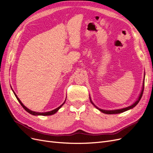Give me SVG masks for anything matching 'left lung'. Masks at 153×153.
I'll return each mask as SVG.
<instances>
[{"label":"left lung","instance_id":"left-lung-1","mask_svg":"<svg viewBox=\"0 0 153 153\" xmlns=\"http://www.w3.org/2000/svg\"><path fill=\"white\" fill-rule=\"evenodd\" d=\"M144 80H145V73H144V78H143V84H142V91L140 92V94L139 95V96H138V98H137V101H135V103H133L131 105L129 106H127V107L126 108H121V109H117V110H103V109H101V108H99L98 106H96L94 103L92 102V101L91 100V96L89 95V99H90V101L91 103L95 107L98 109L100 111H101V112H103L104 114H120V113H122V112H126V111L128 110H130V109H132L133 107H135V106L138 103V102H139L141 98H142V94H143V89H144Z\"/></svg>","mask_w":153,"mask_h":153}]
</instances>
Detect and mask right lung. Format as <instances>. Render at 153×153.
I'll return each mask as SVG.
<instances>
[{
    "instance_id": "add662e5",
    "label": "right lung",
    "mask_w": 153,
    "mask_h": 153,
    "mask_svg": "<svg viewBox=\"0 0 153 153\" xmlns=\"http://www.w3.org/2000/svg\"><path fill=\"white\" fill-rule=\"evenodd\" d=\"M11 89H12V91H13V92L14 94H15V96H16V98L17 100L18 101V102H19V103H20V105L22 106V107L24 108L27 111V112H29V114H32V115H43V116H45V115H53V114L56 113V112H57V111L62 107V106L64 103H65V101H66V100H65V101H64V102L61 106H59L58 108H55V109H54V110H52V111H49V112H34V111H32V110H29V108H27L26 107V106L22 103V101L20 100V99L18 98L17 95L15 94V92H14V91L13 90L12 87H11Z\"/></svg>"
}]
</instances>
